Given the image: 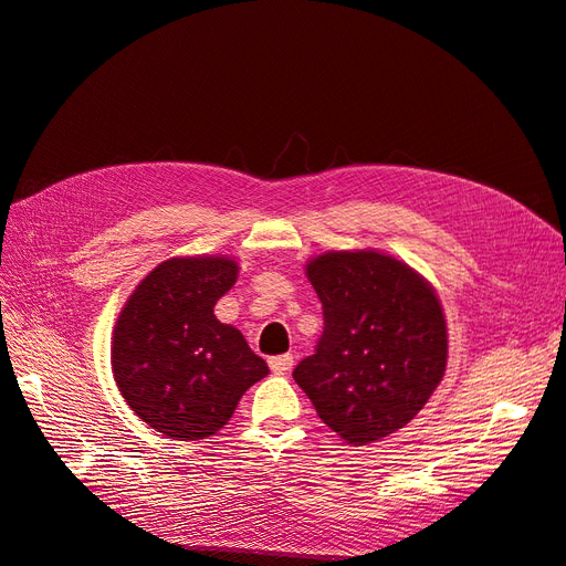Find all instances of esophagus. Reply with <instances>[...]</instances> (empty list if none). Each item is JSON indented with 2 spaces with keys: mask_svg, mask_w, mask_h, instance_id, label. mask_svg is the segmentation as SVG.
<instances>
[{
  "mask_svg": "<svg viewBox=\"0 0 566 566\" xmlns=\"http://www.w3.org/2000/svg\"><path fill=\"white\" fill-rule=\"evenodd\" d=\"M292 366H294V357H292V354H280V357H270V369H272L274 374L292 371Z\"/></svg>",
  "mask_w": 566,
  "mask_h": 566,
  "instance_id": "esophagus-1",
  "label": "esophagus"
}]
</instances>
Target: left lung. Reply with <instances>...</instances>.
Returning a JSON list of instances; mask_svg holds the SVG:
<instances>
[{
	"label": "left lung",
	"instance_id": "1",
	"mask_svg": "<svg viewBox=\"0 0 566 566\" xmlns=\"http://www.w3.org/2000/svg\"><path fill=\"white\" fill-rule=\"evenodd\" d=\"M306 277L323 335L294 369L298 388L339 439L366 446L412 422L441 384L449 335L431 284L380 251H331Z\"/></svg>",
	"mask_w": 566,
	"mask_h": 566
}]
</instances>
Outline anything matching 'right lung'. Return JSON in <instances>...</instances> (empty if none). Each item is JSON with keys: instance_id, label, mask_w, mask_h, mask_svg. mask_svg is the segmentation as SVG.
<instances>
[{"instance_id": "1", "label": "right lung", "mask_w": 566, "mask_h": 566, "mask_svg": "<svg viewBox=\"0 0 566 566\" xmlns=\"http://www.w3.org/2000/svg\"><path fill=\"white\" fill-rule=\"evenodd\" d=\"M235 277L239 265L223 255L170 258L137 284L115 323V384L164 437H212L270 371L241 331L214 315Z\"/></svg>"}]
</instances>
